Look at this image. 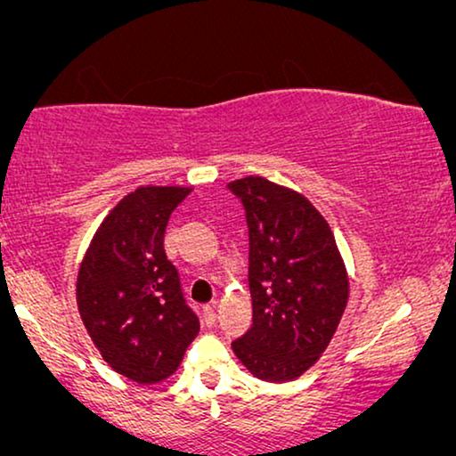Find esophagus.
Returning <instances> with one entry per match:
<instances>
[{
  "mask_svg": "<svg viewBox=\"0 0 456 456\" xmlns=\"http://www.w3.org/2000/svg\"><path fill=\"white\" fill-rule=\"evenodd\" d=\"M203 317H205V323L211 326V323L216 322V305H208V307L203 309Z\"/></svg>",
  "mask_w": 456,
  "mask_h": 456,
  "instance_id": "esophagus-1",
  "label": "esophagus"
}]
</instances>
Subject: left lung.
<instances>
[{
	"instance_id": "left-lung-1",
	"label": "left lung",
	"mask_w": 456,
	"mask_h": 456,
	"mask_svg": "<svg viewBox=\"0 0 456 456\" xmlns=\"http://www.w3.org/2000/svg\"><path fill=\"white\" fill-rule=\"evenodd\" d=\"M248 226L253 326L232 351L255 378L290 382L326 351L348 303L334 234L301 192L261 176L228 184Z\"/></svg>"
}]
</instances>
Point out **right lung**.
Returning <instances> with one entry per match:
<instances>
[{"label": "right lung", "instance_id": "1", "mask_svg": "<svg viewBox=\"0 0 456 456\" xmlns=\"http://www.w3.org/2000/svg\"><path fill=\"white\" fill-rule=\"evenodd\" d=\"M191 191L128 192L105 216L78 270V314L93 345L111 370L142 386L170 378L199 334L164 251L167 220Z\"/></svg>", "mask_w": 456, "mask_h": 456}]
</instances>
